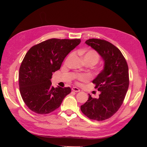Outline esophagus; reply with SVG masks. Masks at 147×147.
I'll list each match as a JSON object with an SVG mask.
<instances>
[{
  "label": "esophagus",
  "mask_w": 147,
  "mask_h": 147,
  "mask_svg": "<svg viewBox=\"0 0 147 147\" xmlns=\"http://www.w3.org/2000/svg\"><path fill=\"white\" fill-rule=\"evenodd\" d=\"M72 90L73 91L75 92H78L80 91V90L79 89H78V88H77V87H73V88H72Z\"/></svg>",
  "instance_id": "obj_1"
}]
</instances>
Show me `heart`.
<instances>
[{"label":"heart","mask_w":147,"mask_h":147,"mask_svg":"<svg viewBox=\"0 0 147 147\" xmlns=\"http://www.w3.org/2000/svg\"><path fill=\"white\" fill-rule=\"evenodd\" d=\"M78 53L82 56V58L84 62H90V63H91L95 65L99 61L100 56L99 54L96 51L93 50H90L87 51L80 50ZM72 56V54H70L68 56L67 58V60H68ZM77 78L80 81H86L88 80V77L85 76V75H79V76L77 77Z\"/></svg>","instance_id":"b5f03b06"}]
</instances>
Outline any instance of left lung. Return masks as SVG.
<instances>
[{"label":"left lung","mask_w":147,"mask_h":147,"mask_svg":"<svg viewBox=\"0 0 147 147\" xmlns=\"http://www.w3.org/2000/svg\"><path fill=\"white\" fill-rule=\"evenodd\" d=\"M95 50L104 61V69L93 80L100 94L88 100L80 109L91 119L103 121L116 113L122 105L129 87L128 66L118 48L104 40L91 38L85 42Z\"/></svg>","instance_id":"left-lung-1"}]
</instances>
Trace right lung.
Wrapping results in <instances>:
<instances>
[{"label":"right lung","instance_id":"add662e5","mask_svg":"<svg viewBox=\"0 0 147 147\" xmlns=\"http://www.w3.org/2000/svg\"><path fill=\"white\" fill-rule=\"evenodd\" d=\"M80 42V39H48L26 53L20 68L19 86L22 99L32 112L42 115L53 112L71 92L69 87L54 88L50 79Z\"/></svg>","mask_w":147,"mask_h":147}]
</instances>
